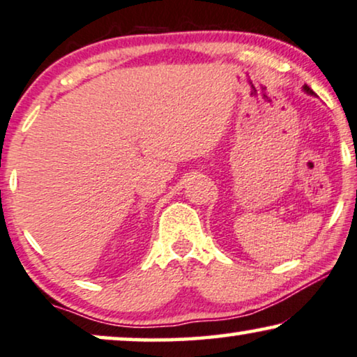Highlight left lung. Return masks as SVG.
Returning <instances> with one entry per match:
<instances>
[{"mask_svg":"<svg viewBox=\"0 0 357 357\" xmlns=\"http://www.w3.org/2000/svg\"><path fill=\"white\" fill-rule=\"evenodd\" d=\"M302 89H303V91H305L307 94H312V96H315V93H313V91H312V89L307 86V84H303V88H302Z\"/></svg>","mask_w":357,"mask_h":357,"instance_id":"left-lung-1","label":"left lung"}]
</instances>
